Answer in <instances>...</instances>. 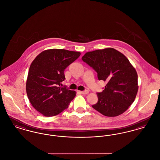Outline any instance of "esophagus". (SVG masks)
<instances>
[{
  "mask_svg": "<svg viewBox=\"0 0 160 160\" xmlns=\"http://www.w3.org/2000/svg\"><path fill=\"white\" fill-rule=\"evenodd\" d=\"M80 93L82 94H83V95H86V94H88L89 93V91L86 90V91H80Z\"/></svg>",
  "mask_w": 160,
  "mask_h": 160,
  "instance_id": "1",
  "label": "esophagus"
}]
</instances>
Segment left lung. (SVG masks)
I'll use <instances>...</instances> for the list:
<instances>
[{
	"mask_svg": "<svg viewBox=\"0 0 160 160\" xmlns=\"http://www.w3.org/2000/svg\"><path fill=\"white\" fill-rule=\"evenodd\" d=\"M82 60L106 82L104 90L98 92V102L92 107L106 116L124 113L134 102L138 89L136 70L127 57L113 48L87 52Z\"/></svg>",
	"mask_w": 160,
	"mask_h": 160,
	"instance_id": "obj_1",
	"label": "left lung"
}]
</instances>
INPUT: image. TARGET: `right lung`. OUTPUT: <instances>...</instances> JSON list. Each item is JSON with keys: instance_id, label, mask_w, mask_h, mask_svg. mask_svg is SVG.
I'll list each match as a JSON object with an SVG mask.
<instances>
[{"instance_id": "add662e5", "label": "right lung", "mask_w": 160, "mask_h": 160, "mask_svg": "<svg viewBox=\"0 0 160 160\" xmlns=\"http://www.w3.org/2000/svg\"><path fill=\"white\" fill-rule=\"evenodd\" d=\"M79 52L49 49L39 54L31 63L26 84L28 97L44 116L58 115L67 109L76 92L61 87L64 71L80 56Z\"/></svg>"}]
</instances>
